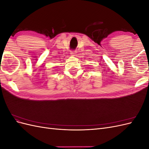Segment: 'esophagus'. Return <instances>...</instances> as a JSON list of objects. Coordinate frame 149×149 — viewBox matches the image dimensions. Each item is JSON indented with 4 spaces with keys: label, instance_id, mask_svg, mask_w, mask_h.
<instances>
[{
    "label": "esophagus",
    "instance_id": "esophagus-1",
    "mask_svg": "<svg viewBox=\"0 0 149 149\" xmlns=\"http://www.w3.org/2000/svg\"><path fill=\"white\" fill-rule=\"evenodd\" d=\"M76 52L75 51H71V56H76Z\"/></svg>",
    "mask_w": 149,
    "mask_h": 149
}]
</instances>
